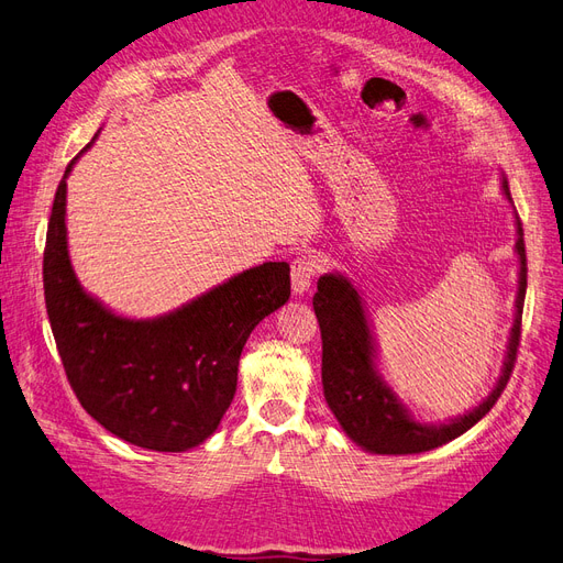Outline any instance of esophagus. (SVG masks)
Here are the masks:
<instances>
[{
    "label": "esophagus",
    "mask_w": 563,
    "mask_h": 563,
    "mask_svg": "<svg viewBox=\"0 0 563 563\" xmlns=\"http://www.w3.org/2000/svg\"><path fill=\"white\" fill-rule=\"evenodd\" d=\"M317 269L319 265L314 255H298V258L291 263V288L296 296L308 294V288L314 282Z\"/></svg>",
    "instance_id": "esophagus-1"
}]
</instances>
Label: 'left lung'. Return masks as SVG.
<instances>
[{
  "instance_id": "obj_1",
  "label": "left lung",
  "mask_w": 563,
  "mask_h": 563,
  "mask_svg": "<svg viewBox=\"0 0 563 563\" xmlns=\"http://www.w3.org/2000/svg\"><path fill=\"white\" fill-rule=\"evenodd\" d=\"M503 192L512 201L507 180L503 178ZM517 253H519V294L517 317L512 333H509L507 360L503 376L490 395L474 408L446 424H422L408 416L385 380L378 376L373 362V338L368 321L356 288L340 275H323L317 282V294L312 298L314 314L321 329V385L323 397L338 418L340 428L356 441L362 449L380 455H406L432 451L446 441L467 432L479 422L507 387L509 376L517 362L519 338H521V312L526 298V246L523 228L517 213Z\"/></svg>"
}]
</instances>
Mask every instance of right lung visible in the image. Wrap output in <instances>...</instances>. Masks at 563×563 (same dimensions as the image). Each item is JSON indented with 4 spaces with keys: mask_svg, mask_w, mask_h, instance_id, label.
<instances>
[{
    "mask_svg": "<svg viewBox=\"0 0 563 563\" xmlns=\"http://www.w3.org/2000/svg\"><path fill=\"white\" fill-rule=\"evenodd\" d=\"M75 162L58 183L44 249V300L67 383L114 437L150 451H187L225 416L246 340L291 296V269L263 263L172 314L117 317L84 291L67 255L65 178Z\"/></svg>",
    "mask_w": 563,
    "mask_h": 563,
    "instance_id": "right-lung-1",
    "label": "right lung"
}]
</instances>
